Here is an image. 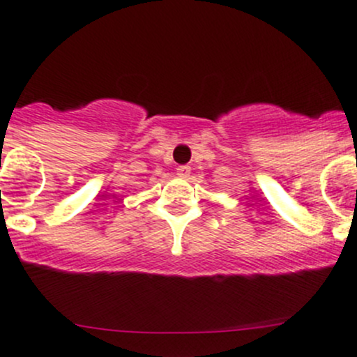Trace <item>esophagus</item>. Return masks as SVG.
<instances>
[{"label": "esophagus", "mask_w": 357, "mask_h": 357, "mask_svg": "<svg viewBox=\"0 0 357 357\" xmlns=\"http://www.w3.org/2000/svg\"><path fill=\"white\" fill-rule=\"evenodd\" d=\"M176 171H178L179 178H188L192 169H190V165H178V169H176Z\"/></svg>", "instance_id": "obj_1"}]
</instances>
